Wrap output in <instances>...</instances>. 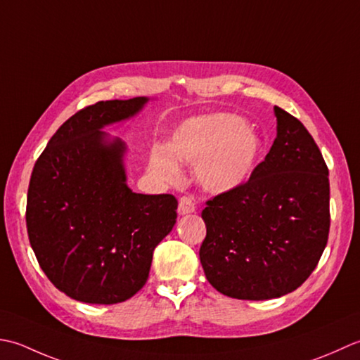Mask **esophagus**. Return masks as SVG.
Masks as SVG:
<instances>
[{
	"label": "esophagus",
	"mask_w": 360,
	"mask_h": 360,
	"mask_svg": "<svg viewBox=\"0 0 360 360\" xmlns=\"http://www.w3.org/2000/svg\"><path fill=\"white\" fill-rule=\"evenodd\" d=\"M195 202L193 197L189 195H183L181 199L179 200V214H189V212H194L195 211Z\"/></svg>",
	"instance_id": "34e87169"
}]
</instances>
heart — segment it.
I'll return each mask as SVG.
<instances>
[{
  "label": "heart",
  "mask_w": 360,
  "mask_h": 360,
  "mask_svg": "<svg viewBox=\"0 0 360 360\" xmlns=\"http://www.w3.org/2000/svg\"><path fill=\"white\" fill-rule=\"evenodd\" d=\"M261 150L259 138L236 115L214 113L183 122L167 148L153 146L150 172L163 181H177V161L195 166L200 185L224 194L244 185L253 172Z\"/></svg>",
  "instance_id": "b5f03b06"
}]
</instances>
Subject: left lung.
Wrapping results in <instances>:
<instances>
[{
	"label": "left lung",
	"instance_id": "obj_1",
	"mask_svg": "<svg viewBox=\"0 0 360 360\" xmlns=\"http://www.w3.org/2000/svg\"><path fill=\"white\" fill-rule=\"evenodd\" d=\"M276 138L239 188L207 202L200 262L226 297L270 300L298 289L314 272L329 234V179L323 155L295 116L274 107Z\"/></svg>",
	"mask_w": 360,
	"mask_h": 360
}]
</instances>
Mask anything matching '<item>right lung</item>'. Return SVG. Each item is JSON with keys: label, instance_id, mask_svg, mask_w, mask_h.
<instances>
[{"label": "right lung", "instance_id": "1", "mask_svg": "<svg viewBox=\"0 0 360 360\" xmlns=\"http://www.w3.org/2000/svg\"><path fill=\"white\" fill-rule=\"evenodd\" d=\"M148 98L101 101L65 121L35 161L26 226L40 267L77 302H126L149 278L152 256L177 222L172 194L126 185V144L101 129L136 115Z\"/></svg>", "mask_w": 360, "mask_h": 360}]
</instances>
